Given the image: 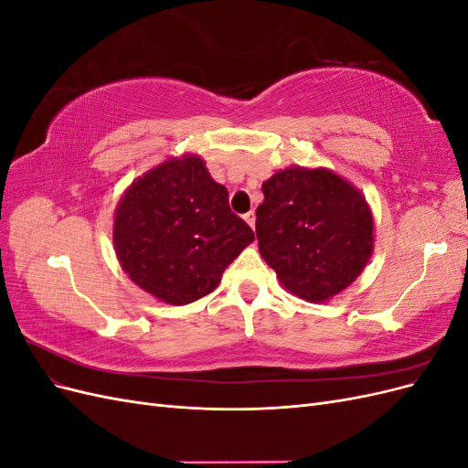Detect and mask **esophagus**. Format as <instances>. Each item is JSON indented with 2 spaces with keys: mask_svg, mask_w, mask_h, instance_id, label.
<instances>
[{
  "mask_svg": "<svg viewBox=\"0 0 468 468\" xmlns=\"http://www.w3.org/2000/svg\"><path fill=\"white\" fill-rule=\"evenodd\" d=\"M244 220L251 226V229H256V212H253V210L246 212V215H244Z\"/></svg>",
  "mask_w": 468,
  "mask_h": 468,
  "instance_id": "esophagus-1",
  "label": "esophagus"
}]
</instances>
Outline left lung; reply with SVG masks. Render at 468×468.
Here are the masks:
<instances>
[{
	"label": "left lung",
	"instance_id": "obj_1",
	"mask_svg": "<svg viewBox=\"0 0 468 468\" xmlns=\"http://www.w3.org/2000/svg\"><path fill=\"white\" fill-rule=\"evenodd\" d=\"M256 234L265 263L289 292L324 303L369 261L373 215L361 191L325 167L292 165L263 181Z\"/></svg>",
	"mask_w": 468,
	"mask_h": 468
}]
</instances>
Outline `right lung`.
Listing matches in <instances>:
<instances>
[{
    "label": "right lung",
    "instance_id": "obj_1",
    "mask_svg": "<svg viewBox=\"0 0 468 468\" xmlns=\"http://www.w3.org/2000/svg\"><path fill=\"white\" fill-rule=\"evenodd\" d=\"M251 242L253 230L230 210L229 191L191 154L133 181L112 226L121 267L167 304H189L215 291Z\"/></svg>",
    "mask_w": 468,
    "mask_h": 468
}]
</instances>
